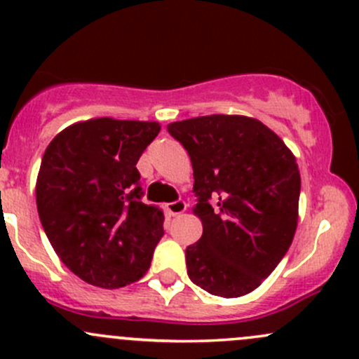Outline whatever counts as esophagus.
<instances>
[{
	"instance_id": "obj_1",
	"label": "esophagus",
	"mask_w": 359,
	"mask_h": 359,
	"mask_svg": "<svg viewBox=\"0 0 359 359\" xmlns=\"http://www.w3.org/2000/svg\"><path fill=\"white\" fill-rule=\"evenodd\" d=\"M186 210H187V205H186V201H182V199H177V201L168 203L167 205V211L172 215V217H177V215L184 213Z\"/></svg>"
}]
</instances>
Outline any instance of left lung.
<instances>
[{"label":"left lung","mask_w":359,"mask_h":359,"mask_svg":"<svg viewBox=\"0 0 359 359\" xmlns=\"http://www.w3.org/2000/svg\"><path fill=\"white\" fill-rule=\"evenodd\" d=\"M167 129L191 158L198 196L192 211L203 224L201 239L186 249L187 275L213 296H244L275 270L294 239L296 158L249 116H198Z\"/></svg>","instance_id":"8db88e82"}]
</instances>
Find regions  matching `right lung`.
Returning a JSON list of instances; mask_svg holds the SVG:
<instances>
[{
  "mask_svg": "<svg viewBox=\"0 0 359 359\" xmlns=\"http://www.w3.org/2000/svg\"><path fill=\"white\" fill-rule=\"evenodd\" d=\"M160 129L103 116L67 127L44 151L36 182L41 224L63 265L90 285L139 280L163 237V211L141 201L135 168Z\"/></svg>",
  "mask_w": 359,
  "mask_h": 359,
  "instance_id": "1",
  "label": "right lung"
}]
</instances>
